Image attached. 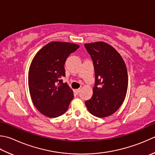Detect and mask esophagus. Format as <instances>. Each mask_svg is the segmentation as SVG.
I'll return each instance as SVG.
<instances>
[{
  "mask_svg": "<svg viewBox=\"0 0 155 155\" xmlns=\"http://www.w3.org/2000/svg\"><path fill=\"white\" fill-rule=\"evenodd\" d=\"M75 92H76V93H77V94H78V93H79L81 92V89H76V90H75Z\"/></svg>",
  "mask_w": 155,
  "mask_h": 155,
  "instance_id": "34e87169",
  "label": "esophagus"
}]
</instances>
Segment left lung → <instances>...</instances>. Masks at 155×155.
I'll return each instance as SVG.
<instances>
[{
    "instance_id": "obj_1",
    "label": "left lung",
    "mask_w": 155,
    "mask_h": 155,
    "mask_svg": "<svg viewBox=\"0 0 155 155\" xmlns=\"http://www.w3.org/2000/svg\"><path fill=\"white\" fill-rule=\"evenodd\" d=\"M93 60L95 82L92 97L85 101L91 114L105 117L115 113L123 104L128 89L126 64L111 45L103 41L84 44Z\"/></svg>"
}]
</instances>
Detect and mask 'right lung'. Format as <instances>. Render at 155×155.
<instances>
[{
  "label": "right lung",
  "mask_w": 155,
  "mask_h": 155,
  "mask_svg": "<svg viewBox=\"0 0 155 155\" xmlns=\"http://www.w3.org/2000/svg\"><path fill=\"white\" fill-rule=\"evenodd\" d=\"M79 45L68 42L51 41L33 58L28 74L33 104L44 116L57 117L67 111L74 97L68 84L63 83L64 63Z\"/></svg>",
  "instance_id": "1"
}]
</instances>
